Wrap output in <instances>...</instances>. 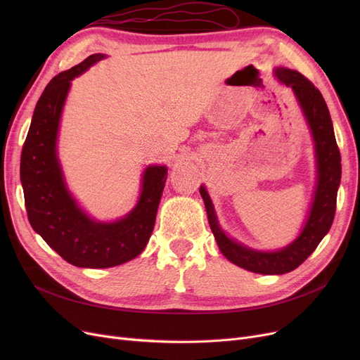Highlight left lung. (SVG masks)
Listing matches in <instances>:
<instances>
[{
  "label": "left lung",
  "mask_w": 360,
  "mask_h": 360,
  "mask_svg": "<svg viewBox=\"0 0 360 360\" xmlns=\"http://www.w3.org/2000/svg\"><path fill=\"white\" fill-rule=\"evenodd\" d=\"M275 75L296 94L315 143L319 172L317 188H315L308 221L302 233L292 243L275 250V252H261V250L246 248L222 231V228L217 224L209 192L204 186L200 188L212 233L221 252L236 266L261 275L288 274V271L297 269L314 252L332 226L336 210L338 186L341 181L340 148H338L335 139L328 105H326L320 90L296 70L278 68Z\"/></svg>",
  "instance_id": "obj_1"
}]
</instances>
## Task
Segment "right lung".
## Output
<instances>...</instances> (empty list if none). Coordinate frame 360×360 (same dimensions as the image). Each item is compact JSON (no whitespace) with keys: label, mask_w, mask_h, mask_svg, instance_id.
Instances as JSON below:
<instances>
[{"label":"right lung","mask_w":360,"mask_h":360,"mask_svg":"<svg viewBox=\"0 0 360 360\" xmlns=\"http://www.w3.org/2000/svg\"><path fill=\"white\" fill-rule=\"evenodd\" d=\"M102 58L103 53H93L46 85L20 155V183L32 230L68 263L89 269L120 266L143 252L153 233L168 174L167 167H148L135 209L115 222L91 219L72 198L57 158L61 111L70 81Z\"/></svg>","instance_id":"add662e5"}]
</instances>
